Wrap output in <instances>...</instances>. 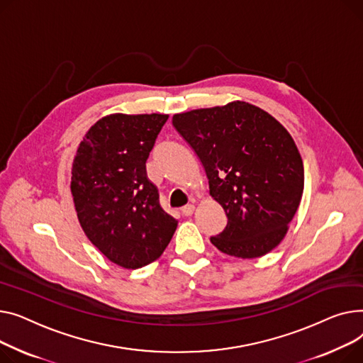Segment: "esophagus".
<instances>
[{"instance_id":"34e87169","label":"esophagus","mask_w":363,"mask_h":363,"mask_svg":"<svg viewBox=\"0 0 363 363\" xmlns=\"http://www.w3.org/2000/svg\"><path fill=\"white\" fill-rule=\"evenodd\" d=\"M194 212H195V205L194 203H187L186 206L182 208V214L184 217H190L191 214H194Z\"/></svg>"}]
</instances>
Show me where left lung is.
<instances>
[{"instance_id":"obj_1","label":"left lung","mask_w":363,"mask_h":363,"mask_svg":"<svg viewBox=\"0 0 363 363\" xmlns=\"http://www.w3.org/2000/svg\"><path fill=\"white\" fill-rule=\"evenodd\" d=\"M173 125L201 160L209 195L225 211L227 225L211 243L243 259L279 246L305 184L303 161L290 133L243 101L174 114Z\"/></svg>"}]
</instances>
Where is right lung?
I'll return each mask as SVG.
<instances>
[{"mask_svg":"<svg viewBox=\"0 0 363 363\" xmlns=\"http://www.w3.org/2000/svg\"><path fill=\"white\" fill-rule=\"evenodd\" d=\"M167 120V114L106 116L84 135L73 161L79 223L104 257L123 268L158 259L177 228L146 176V160Z\"/></svg>","mask_w":363,"mask_h":363,"instance_id":"right-lung-1","label":"right lung"}]
</instances>
